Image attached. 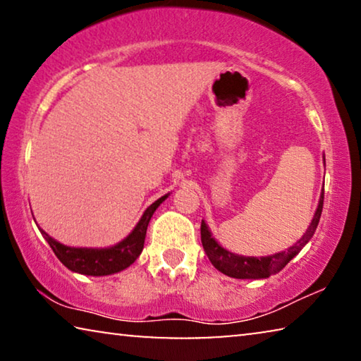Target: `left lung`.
Listing matches in <instances>:
<instances>
[{
	"label": "left lung",
	"instance_id": "obj_1",
	"mask_svg": "<svg viewBox=\"0 0 361 361\" xmlns=\"http://www.w3.org/2000/svg\"><path fill=\"white\" fill-rule=\"evenodd\" d=\"M326 164V159H324ZM322 202H324V190L321 191L318 207H316L313 219H311L310 227L306 228L305 235L295 243L290 246L285 251L276 252V255L271 256H243L236 255L228 250H225L222 245L219 243L217 240L212 236V232L209 230L207 224L201 222V241L204 246V251L209 257V261L212 262V266L220 271L225 276L233 277V279H267L271 277L272 274L281 272L282 269L288 264L290 261L293 259L298 252L303 250V246L308 243V241L313 238L316 232V227H318L321 212H322Z\"/></svg>",
	"mask_w": 361,
	"mask_h": 361
}]
</instances>
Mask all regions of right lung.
Listing matches in <instances>:
<instances>
[{
  "label": "right lung",
  "mask_w": 361,
  "mask_h": 361,
  "mask_svg": "<svg viewBox=\"0 0 361 361\" xmlns=\"http://www.w3.org/2000/svg\"><path fill=\"white\" fill-rule=\"evenodd\" d=\"M170 195V192H169ZM169 195L159 197L157 201L150 204L144 211L142 217L139 219L136 227L129 233L126 238L118 241L116 245L106 246V248H74V246L63 245L55 238H51L45 230H40L43 238L48 241L50 248L55 252L58 259H60L69 271L82 274V276H111V274L125 271L126 267L133 264L137 259L139 255L144 248V240H146L147 225L152 219L154 212L162 204Z\"/></svg>",
  "instance_id": "1"
}]
</instances>
